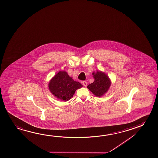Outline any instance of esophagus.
Segmentation results:
<instances>
[{
	"instance_id": "esophagus-1",
	"label": "esophagus",
	"mask_w": 158,
	"mask_h": 158,
	"mask_svg": "<svg viewBox=\"0 0 158 158\" xmlns=\"http://www.w3.org/2000/svg\"><path fill=\"white\" fill-rule=\"evenodd\" d=\"M83 85L85 87H86V86H87V85H88V83H87V82H86V81H83Z\"/></svg>"
}]
</instances>
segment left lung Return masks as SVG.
Returning a JSON list of instances; mask_svg holds the SVG:
<instances>
[{
    "label": "left lung",
    "instance_id": "8db88e82",
    "mask_svg": "<svg viewBox=\"0 0 158 158\" xmlns=\"http://www.w3.org/2000/svg\"><path fill=\"white\" fill-rule=\"evenodd\" d=\"M94 81L88 85L87 88L98 97H101L108 91L111 85V81L105 73L97 71L93 73Z\"/></svg>",
    "mask_w": 158,
    "mask_h": 158
}]
</instances>
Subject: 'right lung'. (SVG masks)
Instances as JSON below:
<instances>
[{"label":"right lung","mask_w":158,"mask_h":158,"mask_svg":"<svg viewBox=\"0 0 158 158\" xmlns=\"http://www.w3.org/2000/svg\"><path fill=\"white\" fill-rule=\"evenodd\" d=\"M82 86L80 83L73 80L65 71L58 73L48 84L51 93L56 98L65 101L70 100L75 91Z\"/></svg>","instance_id":"obj_1"}]
</instances>
